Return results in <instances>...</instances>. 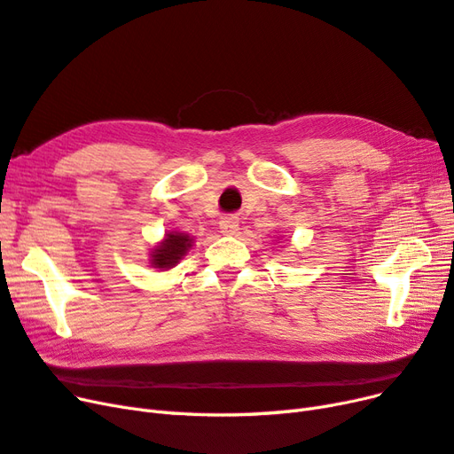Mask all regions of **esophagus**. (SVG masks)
<instances>
[{
	"instance_id": "34e87169",
	"label": "esophagus",
	"mask_w": 454,
	"mask_h": 454,
	"mask_svg": "<svg viewBox=\"0 0 454 454\" xmlns=\"http://www.w3.org/2000/svg\"><path fill=\"white\" fill-rule=\"evenodd\" d=\"M219 229H222V232H225V235H235L239 231V217L223 215L222 222H219Z\"/></svg>"
}]
</instances>
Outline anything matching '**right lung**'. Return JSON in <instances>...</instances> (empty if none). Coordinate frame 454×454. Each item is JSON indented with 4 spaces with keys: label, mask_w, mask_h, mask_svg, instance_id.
I'll return each instance as SVG.
<instances>
[{
    "label": "right lung",
    "mask_w": 454,
    "mask_h": 454,
    "mask_svg": "<svg viewBox=\"0 0 454 454\" xmlns=\"http://www.w3.org/2000/svg\"><path fill=\"white\" fill-rule=\"evenodd\" d=\"M191 248V239L187 235H184V232H170V235L164 239V242L159 246V248H155L153 252V265L157 269H170L174 267L177 261L182 259V255L187 254V250Z\"/></svg>",
    "instance_id": "right-lung-1"
}]
</instances>
